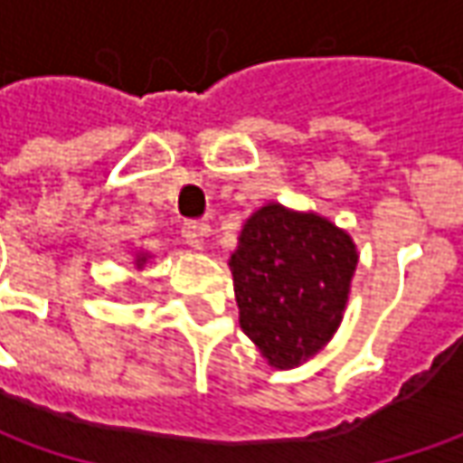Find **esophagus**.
I'll use <instances>...</instances> for the list:
<instances>
[{
  "label": "esophagus",
  "mask_w": 463,
  "mask_h": 463,
  "mask_svg": "<svg viewBox=\"0 0 463 463\" xmlns=\"http://www.w3.org/2000/svg\"><path fill=\"white\" fill-rule=\"evenodd\" d=\"M208 232H211V226L201 222H187L183 226V237H185V241L193 250H201L203 247V237H208Z\"/></svg>",
  "instance_id": "esophagus-1"
}]
</instances>
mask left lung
<instances>
[{
  "label": "left lung",
  "instance_id": "8db88e82",
  "mask_svg": "<svg viewBox=\"0 0 463 463\" xmlns=\"http://www.w3.org/2000/svg\"><path fill=\"white\" fill-rule=\"evenodd\" d=\"M358 252L325 216L280 203L241 226L229 268L240 327L273 368H296L327 345L343 322Z\"/></svg>",
  "mask_w": 463,
  "mask_h": 463
}]
</instances>
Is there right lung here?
<instances>
[{"label":"right lung","instance_id":"1","mask_svg":"<svg viewBox=\"0 0 463 463\" xmlns=\"http://www.w3.org/2000/svg\"><path fill=\"white\" fill-rule=\"evenodd\" d=\"M144 262H146V255H138L136 258V268H144Z\"/></svg>","mask_w":463,"mask_h":463}]
</instances>
